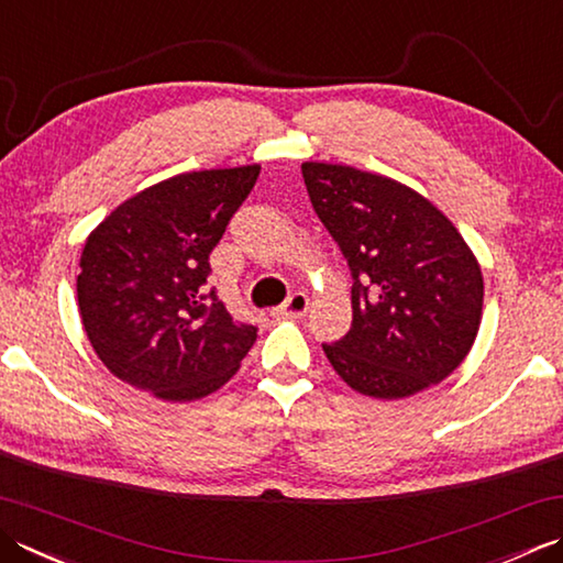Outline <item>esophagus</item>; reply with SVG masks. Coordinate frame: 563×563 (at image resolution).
I'll use <instances>...</instances> for the list:
<instances>
[{"mask_svg":"<svg viewBox=\"0 0 563 563\" xmlns=\"http://www.w3.org/2000/svg\"><path fill=\"white\" fill-rule=\"evenodd\" d=\"M307 310H310V297L305 292H292L288 300H285L275 314H283V317H302Z\"/></svg>","mask_w":563,"mask_h":563,"instance_id":"esophagus-1","label":"esophagus"}]
</instances>
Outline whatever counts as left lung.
I'll return each instance as SVG.
<instances>
[{"mask_svg": "<svg viewBox=\"0 0 563 563\" xmlns=\"http://www.w3.org/2000/svg\"><path fill=\"white\" fill-rule=\"evenodd\" d=\"M302 178L354 275V322L322 346L341 380L368 398L400 400L449 378L483 317V273L459 229L385 175L307 161Z\"/></svg>", "mask_w": 563, "mask_h": 563, "instance_id": "left-lung-1", "label": "left lung"}]
</instances>
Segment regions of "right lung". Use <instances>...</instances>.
Segmentation results:
<instances>
[{
    "instance_id": "1",
    "label": "right lung",
    "mask_w": 563,
    "mask_h": 563,
    "mask_svg": "<svg viewBox=\"0 0 563 563\" xmlns=\"http://www.w3.org/2000/svg\"><path fill=\"white\" fill-rule=\"evenodd\" d=\"M261 165L192 170L129 197L87 236L77 307L99 361L165 402L222 388L256 327L207 292L209 253L258 180Z\"/></svg>"
}]
</instances>
